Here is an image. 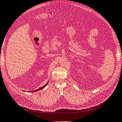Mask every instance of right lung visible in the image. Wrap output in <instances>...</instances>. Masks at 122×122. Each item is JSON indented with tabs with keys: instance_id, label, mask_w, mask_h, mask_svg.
<instances>
[{
	"instance_id": "add662e5",
	"label": "right lung",
	"mask_w": 122,
	"mask_h": 122,
	"mask_svg": "<svg viewBox=\"0 0 122 122\" xmlns=\"http://www.w3.org/2000/svg\"><path fill=\"white\" fill-rule=\"evenodd\" d=\"M48 82H49V81L47 83V84H46V85H44L43 87H40V88H38V89H36V90H33V91H29V92H36V91H39V90H42V89H44L45 87L46 86V85H47L48 84ZM26 92V91H25Z\"/></svg>"
}]
</instances>
